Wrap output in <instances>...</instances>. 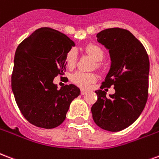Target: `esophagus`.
<instances>
[{
    "instance_id": "1",
    "label": "esophagus",
    "mask_w": 159,
    "mask_h": 159,
    "mask_svg": "<svg viewBox=\"0 0 159 159\" xmlns=\"http://www.w3.org/2000/svg\"><path fill=\"white\" fill-rule=\"evenodd\" d=\"M87 93H88V92L86 90H84V89H82V90H81V94H82V95H85Z\"/></svg>"
}]
</instances>
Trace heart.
Masks as SVG:
<instances>
[{
    "label": "heart",
    "instance_id": "1",
    "mask_svg": "<svg viewBox=\"0 0 159 159\" xmlns=\"http://www.w3.org/2000/svg\"><path fill=\"white\" fill-rule=\"evenodd\" d=\"M86 52L96 61H101L104 57L103 51L97 45H88L86 47ZM77 53L75 49H71L67 52L66 57V66L68 68H73L77 63ZM71 81L78 87L82 88H88V86L96 81V76L92 73H86L83 71H77L71 76Z\"/></svg>",
    "mask_w": 159,
    "mask_h": 159
}]
</instances>
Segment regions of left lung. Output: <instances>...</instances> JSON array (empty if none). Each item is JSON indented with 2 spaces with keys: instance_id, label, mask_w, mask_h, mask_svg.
Returning <instances> with one entry per match:
<instances>
[{
  "instance_id": "8db88e82",
  "label": "left lung",
  "mask_w": 159,
  "mask_h": 159,
  "mask_svg": "<svg viewBox=\"0 0 159 159\" xmlns=\"http://www.w3.org/2000/svg\"><path fill=\"white\" fill-rule=\"evenodd\" d=\"M97 41L109 51L111 66L101 88L114 86L115 93L97 90L92 107L99 128L118 132L133 124L143 111L148 96L149 59L141 42L128 30L109 28L97 34Z\"/></svg>"
}]
</instances>
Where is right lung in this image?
Wrapping results in <instances>:
<instances>
[{
  "mask_svg": "<svg viewBox=\"0 0 159 159\" xmlns=\"http://www.w3.org/2000/svg\"><path fill=\"white\" fill-rule=\"evenodd\" d=\"M75 43L60 31L42 27L16 48L11 89L20 112L39 128H54L66 118L70 104L81 93L77 86L57 89L53 80L63 75L66 57Z\"/></svg>",
  "mask_w": 159,
  "mask_h": 159,
  "instance_id": "1",
  "label": "right lung"
}]
</instances>
